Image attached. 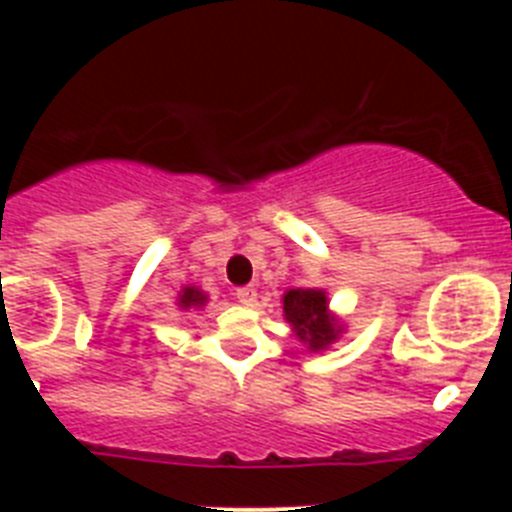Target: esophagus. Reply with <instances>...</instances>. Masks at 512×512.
<instances>
[{
    "mask_svg": "<svg viewBox=\"0 0 512 512\" xmlns=\"http://www.w3.org/2000/svg\"><path fill=\"white\" fill-rule=\"evenodd\" d=\"M235 300L241 302V305H253V302H256V289L253 287L235 289Z\"/></svg>",
    "mask_w": 512,
    "mask_h": 512,
    "instance_id": "esophagus-1",
    "label": "esophagus"
}]
</instances>
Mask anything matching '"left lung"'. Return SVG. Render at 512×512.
I'll use <instances>...</instances> for the list:
<instances>
[{
    "label": "left lung",
    "instance_id": "1",
    "mask_svg": "<svg viewBox=\"0 0 512 512\" xmlns=\"http://www.w3.org/2000/svg\"><path fill=\"white\" fill-rule=\"evenodd\" d=\"M284 318L310 348L328 346L338 336L336 323L328 318V297L320 289H289L284 295Z\"/></svg>",
    "mask_w": 512,
    "mask_h": 512
}]
</instances>
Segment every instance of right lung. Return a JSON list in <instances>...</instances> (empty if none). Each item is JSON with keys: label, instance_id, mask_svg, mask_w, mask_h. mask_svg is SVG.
Instances as JSON below:
<instances>
[{"label": "right lung", "instance_id": "1", "mask_svg": "<svg viewBox=\"0 0 512 512\" xmlns=\"http://www.w3.org/2000/svg\"><path fill=\"white\" fill-rule=\"evenodd\" d=\"M202 302H205V295H202L200 289H194V287H187L182 292V297H179V305L182 307H200Z\"/></svg>", "mask_w": 512, "mask_h": 512}]
</instances>
